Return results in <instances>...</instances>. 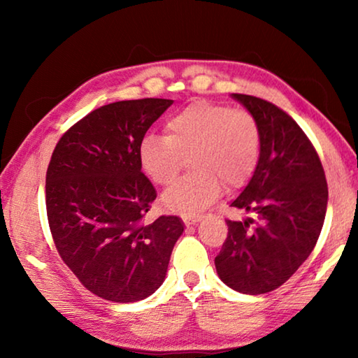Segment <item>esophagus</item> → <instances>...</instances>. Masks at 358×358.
<instances>
[{"label":"esophagus","instance_id":"1","mask_svg":"<svg viewBox=\"0 0 358 358\" xmlns=\"http://www.w3.org/2000/svg\"><path fill=\"white\" fill-rule=\"evenodd\" d=\"M202 216H189V217H185V224L186 226H194V224H197L199 221H201Z\"/></svg>","mask_w":358,"mask_h":358}]
</instances>
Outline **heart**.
<instances>
[{
	"mask_svg": "<svg viewBox=\"0 0 358 358\" xmlns=\"http://www.w3.org/2000/svg\"><path fill=\"white\" fill-rule=\"evenodd\" d=\"M260 155V128L243 108L213 102H192L172 115L166 136L150 134L138 157L156 185H171L191 156L194 172L164 192V205L181 215L199 213L221 196L222 186L235 191L256 171Z\"/></svg>",
	"mask_w": 358,
	"mask_h": 358,
	"instance_id": "heart-1",
	"label": "heart"
}]
</instances>
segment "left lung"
<instances>
[{
  "label": "left lung",
  "instance_id": "obj_1",
  "mask_svg": "<svg viewBox=\"0 0 358 358\" xmlns=\"http://www.w3.org/2000/svg\"><path fill=\"white\" fill-rule=\"evenodd\" d=\"M232 98L257 120L260 155L250 183L230 207L256 220L226 221L227 238L215 265L229 287L259 295L286 282L314 250L329 187L316 148L292 117L256 96Z\"/></svg>",
  "mask_w": 358,
  "mask_h": 358
}]
</instances>
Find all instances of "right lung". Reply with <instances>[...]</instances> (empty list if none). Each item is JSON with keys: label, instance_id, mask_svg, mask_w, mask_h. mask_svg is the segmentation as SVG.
Returning <instances> with one entry per match:
<instances>
[{"label": "right lung", "instance_id": "right-lung-1", "mask_svg": "<svg viewBox=\"0 0 358 358\" xmlns=\"http://www.w3.org/2000/svg\"><path fill=\"white\" fill-rule=\"evenodd\" d=\"M172 99L120 101L96 108L64 132L45 175L53 243L78 281L101 299H147L166 280L178 216L143 217L156 189L142 172L141 143Z\"/></svg>", "mask_w": 358, "mask_h": 358}]
</instances>
